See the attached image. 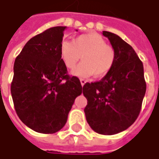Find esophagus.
Masks as SVG:
<instances>
[{
  "instance_id": "obj_1",
  "label": "esophagus",
  "mask_w": 159,
  "mask_h": 159,
  "mask_svg": "<svg viewBox=\"0 0 159 159\" xmlns=\"http://www.w3.org/2000/svg\"><path fill=\"white\" fill-rule=\"evenodd\" d=\"M86 82H87V80H84V79H80V84H81V86H84L85 84H86Z\"/></svg>"
}]
</instances>
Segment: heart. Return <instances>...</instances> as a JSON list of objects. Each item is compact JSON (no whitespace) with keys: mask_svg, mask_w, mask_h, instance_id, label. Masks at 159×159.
Listing matches in <instances>:
<instances>
[{"mask_svg":"<svg viewBox=\"0 0 159 159\" xmlns=\"http://www.w3.org/2000/svg\"><path fill=\"white\" fill-rule=\"evenodd\" d=\"M60 57L64 66L71 69L82 57L83 62L76 66L71 73L80 78L95 74L102 77L112 69L116 54L112 47L106 44L99 34H81L72 41L64 40L60 45Z\"/></svg>","mask_w":159,"mask_h":159,"instance_id":"obj_1","label":"heart"}]
</instances>
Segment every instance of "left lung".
<instances>
[{"label": "left lung", "instance_id": "8db88e82", "mask_svg": "<svg viewBox=\"0 0 159 159\" xmlns=\"http://www.w3.org/2000/svg\"><path fill=\"white\" fill-rule=\"evenodd\" d=\"M115 50L112 69L101 80L86 83L84 109L90 127L100 134L111 135L127 129L141 111L146 92L143 64L128 43L117 34L103 31Z\"/></svg>", "mask_w": 159, "mask_h": 159}]
</instances>
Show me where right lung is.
<instances>
[{
    "mask_svg": "<svg viewBox=\"0 0 159 159\" xmlns=\"http://www.w3.org/2000/svg\"><path fill=\"white\" fill-rule=\"evenodd\" d=\"M66 26H56L33 37L14 63L10 87L16 112L29 128L54 134L65 125L77 96L80 80L67 73L60 57Z\"/></svg>",
    "mask_w": 159,
    "mask_h": 159,
    "instance_id": "obj_1",
    "label": "right lung"
}]
</instances>
